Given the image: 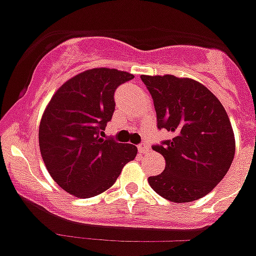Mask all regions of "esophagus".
<instances>
[{
	"label": "esophagus",
	"instance_id": "34e87169",
	"mask_svg": "<svg viewBox=\"0 0 256 256\" xmlns=\"http://www.w3.org/2000/svg\"><path fill=\"white\" fill-rule=\"evenodd\" d=\"M137 148H138V151L141 154H148V151H150V148H148V146L146 144H138V146H137Z\"/></svg>",
	"mask_w": 256,
	"mask_h": 256
}]
</instances>
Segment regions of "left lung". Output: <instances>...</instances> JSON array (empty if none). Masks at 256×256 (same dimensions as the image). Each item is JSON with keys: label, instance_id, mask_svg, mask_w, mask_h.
<instances>
[{"label": "left lung", "instance_id": "1", "mask_svg": "<svg viewBox=\"0 0 256 256\" xmlns=\"http://www.w3.org/2000/svg\"><path fill=\"white\" fill-rule=\"evenodd\" d=\"M154 100L158 128L173 138L154 146L165 169L148 177L151 188L173 202H191L208 195L227 174L236 141L230 118L216 94L191 78L141 76Z\"/></svg>", "mask_w": 256, "mask_h": 256}]
</instances>
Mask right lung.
Wrapping results in <instances>:
<instances>
[{
    "label": "right lung",
    "instance_id": "right-lung-1",
    "mask_svg": "<svg viewBox=\"0 0 256 256\" xmlns=\"http://www.w3.org/2000/svg\"><path fill=\"white\" fill-rule=\"evenodd\" d=\"M133 78L118 69H88L60 86L47 104L38 132L40 155L52 180L70 195H100L137 155L133 144L102 138L115 90Z\"/></svg>",
    "mask_w": 256,
    "mask_h": 256
}]
</instances>
